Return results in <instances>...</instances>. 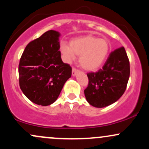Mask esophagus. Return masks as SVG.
Returning <instances> with one entry per match:
<instances>
[{
    "mask_svg": "<svg viewBox=\"0 0 149 149\" xmlns=\"http://www.w3.org/2000/svg\"><path fill=\"white\" fill-rule=\"evenodd\" d=\"M78 73V71L77 69H76V68H73V69H72V76H76V74Z\"/></svg>",
    "mask_w": 149,
    "mask_h": 149,
    "instance_id": "1",
    "label": "esophagus"
}]
</instances>
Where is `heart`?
<instances>
[{"label": "heart", "mask_w": 149, "mask_h": 149, "mask_svg": "<svg viewBox=\"0 0 149 149\" xmlns=\"http://www.w3.org/2000/svg\"><path fill=\"white\" fill-rule=\"evenodd\" d=\"M110 45L105 39L88 35L73 39L70 45L61 43L60 51L63 59L71 63L79 56L80 65L88 71H95L100 68L108 56Z\"/></svg>", "instance_id": "obj_1"}]
</instances>
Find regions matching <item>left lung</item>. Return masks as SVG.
<instances>
[{"instance_id": "1", "label": "left lung", "mask_w": 149, "mask_h": 149, "mask_svg": "<svg viewBox=\"0 0 149 149\" xmlns=\"http://www.w3.org/2000/svg\"><path fill=\"white\" fill-rule=\"evenodd\" d=\"M130 74V61L125 48L114 50L102 69L88 73L89 83L84 91L86 100L98 108L113 104L125 93Z\"/></svg>"}]
</instances>
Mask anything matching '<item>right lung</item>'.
<instances>
[{
    "mask_svg": "<svg viewBox=\"0 0 149 149\" xmlns=\"http://www.w3.org/2000/svg\"><path fill=\"white\" fill-rule=\"evenodd\" d=\"M60 36L55 30L45 32L27 45L19 61V87L39 105L54 103L71 77V68L61 60Z\"/></svg>",
    "mask_w": 149,
    "mask_h": 149,
    "instance_id": "right-lung-1",
    "label": "right lung"
}]
</instances>
